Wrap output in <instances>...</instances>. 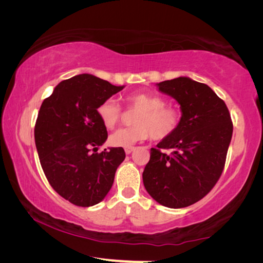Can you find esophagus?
Returning <instances> with one entry per match:
<instances>
[{"mask_svg":"<svg viewBox=\"0 0 263 263\" xmlns=\"http://www.w3.org/2000/svg\"><path fill=\"white\" fill-rule=\"evenodd\" d=\"M135 149H136V147H133V146H131V147H125V153L126 154H131Z\"/></svg>","mask_w":263,"mask_h":263,"instance_id":"esophagus-1","label":"esophagus"}]
</instances>
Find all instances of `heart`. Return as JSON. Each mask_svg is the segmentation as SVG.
<instances>
[{
  "label": "heart",
  "mask_w": 263,
  "mask_h": 263,
  "mask_svg": "<svg viewBox=\"0 0 263 263\" xmlns=\"http://www.w3.org/2000/svg\"><path fill=\"white\" fill-rule=\"evenodd\" d=\"M127 108L137 110L133 124L135 126L121 128L109 137V144L114 147H131L138 141L151 136L155 140L171 137L181 123V111L167 105V101L158 95L147 92H135L126 95ZM97 115L103 125L112 130L119 123L122 111L112 100H106L99 105Z\"/></svg>",
  "instance_id": "heart-1"
}]
</instances>
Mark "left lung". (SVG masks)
I'll list each match as a JSON object with an SVG mask.
<instances>
[{
    "instance_id": "8db88e82",
    "label": "left lung",
    "mask_w": 263,
    "mask_h": 263,
    "mask_svg": "<svg viewBox=\"0 0 263 263\" xmlns=\"http://www.w3.org/2000/svg\"><path fill=\"white\" fill-rule=\"evenodd\" d=\"M180 104L177 130L151 148L142 173L147 193L163 206L180 209L210 193L222 173L233 124L225 102L206 84L180 77L157 83ZM161 149H172L166 155Z\"/></svg>"
}]
</instances>
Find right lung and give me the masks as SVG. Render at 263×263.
Masks as SVG:
<instances>
[{"mask_svg":"<svg viewBox=\"0 0 263 263\" xmlns=\"http://www.w3.org/2000/svg\"><path fill=\"white\" fill-rule=\"evenodd\" d=\"M123 88L80 74L58 84L39 110L34 141L42 168L52 188L74 205L103 201L125 159L123 147L97 153L108 139L97 108Z\"/></svg>","mask_w":263,"mask_h":263,"instance_id":"obj_1","label":"right lung"}]
</instances>
